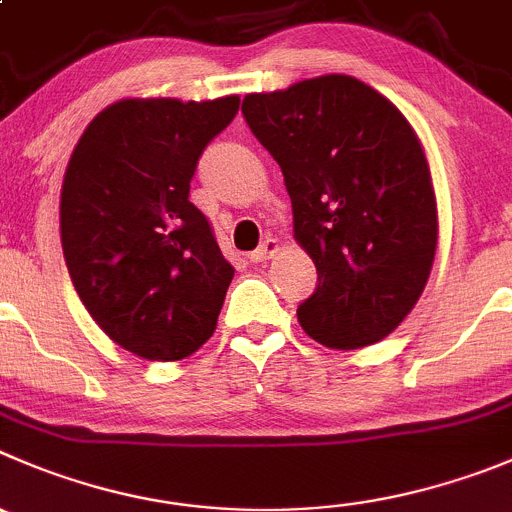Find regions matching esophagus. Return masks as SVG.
Wrapping results in <instances>:
<instances>
[{"instance_id":"obj_1","label":"esophagus","mask_w":512,"mask_h":512,"mask_svg":"<svg viewBox=\"0 0 512 512\" xmlns=\"http://www.w3.org/2000/svg\"><path fill=\"white\" fill-rule=\"evenodd\" d=\"M276 251H279V241H276V238H266L256 251L248 253V259H251L253 264H264V261H269Z\"/></svg>"}]
</instances>
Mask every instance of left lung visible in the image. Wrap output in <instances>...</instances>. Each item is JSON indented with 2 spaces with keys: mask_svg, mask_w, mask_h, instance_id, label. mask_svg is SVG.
<instances>
[{
  "mask_svg": "<svg viewBox=\"0 0 512 512\" xmlns=\"http://www.w3.org/2000/svg\"><path fill=\"white\" fill-rule=\"evenodd\" d=\"M248 128L284 173L294 238L319 274L296 309L311 339L359 349L420 299L437 248V201L420 138L397 107L349 75L253 92Z\"/></svg>",
  "mask_w": 512,
  "mask_h": 512,
  "instance_id": "8db88e82",
  "label": "left lung"
}]
</instances>
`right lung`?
I'll use <instances>...</instances> for the list:
<instances>
[{
  "label": "right lung",
  "mask_w": 512,
  "mask_h": 512,
  "mask_svg": "<svg viewBox=\"0 0 512 512\" xmlns=\"http://www.w3.org/2000/svg\"><path fill=\"white\" fill-rule=\"evenodd\" d=\"M238 102H113L67 163L60 231L72 284L102 332L150 362L206 344L233 279L188 193L198 158Z\"/></svg>",
  "instance_id": "add662e5"
}]
</instances>
